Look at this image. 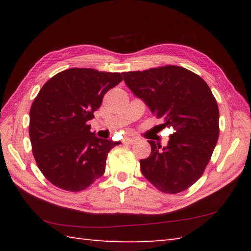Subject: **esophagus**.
<instances>
[{"label": "esophagus", "instance_id": "obj_1", "mask_svg": "<svg viewBox=\"0 0 251 251\" xmlns=\"http://www.w3.org/2000/svg\"><path fill=\"white\" fill-rule=\"evenodd\" d=\"M136 141L134 138H125L124 141H123V143L125 144V145H133V144L135 143Z\"/></svg>", "mask_w": 251, "mask_h": 251}]
</instances>
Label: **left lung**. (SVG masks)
<instances>
[{
    "label": "left lung",
    "mask_w": 251,
    "mask_h": 251,
    "mask_svg": "<svg viewBox=\"0 0 251 251\" xmlns=\"http://www.w3.org/2000/svg\"><path fill=\"white\" fill-rule=\"evenodd\" d=\"M124 80L156 117L169 127L167 146L148 141L151 152L141 159L147 180L166 194L184 192L201 177L219 136V109L201 76L175 65L125 72Z\"/></svg>",
    "instance_id": "obj_1"
}]
</instances>
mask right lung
I'll return each mask as SVG.
<instances>
[{"instance_id": "right-lung-1", "label": "right lung", "mask_w": 251, "mask_h": 251, "mask_svg": "<svg viewBox=\"0 0 251 251\" xmlns=\"http://www.w3.org/2000/svg\"><path fill=\"white\" fill-rule=\"evenodd\" d=\"M122 80L121 73L74 67L41 88L29 110L28 133L37 166L54 186L80 192L103 176L107 154L121 142L96 137L87 122Z\"/></svg>"}]
</instances>
